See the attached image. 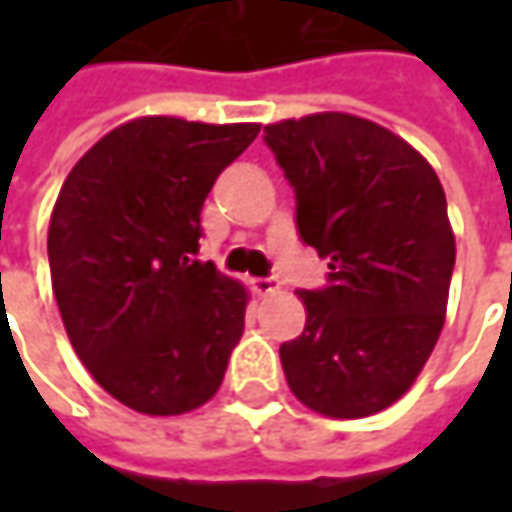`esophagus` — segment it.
<instances>
[{
	"label": "esophagus",
	"instance_id": "1",
	"mask_svg": "<svg viewBox=\"0 0 512 512\" xmlns=\"http://www.w3.org/2000/svg\"><path fill=\"white\" fill-rule=\"evenodd\" d=\"M253 290H256L259 296H273V293L282 290V282H279L276 276H259V279H253Z\"/></svg>",
	"mask_w": 512,
	"mask_h": 512
}]
</instances>
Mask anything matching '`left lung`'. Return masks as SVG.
<instances>
[{
  "instance_id": "obj_1",
  "label": "left lung",
  "mask_w": 512,
  "mask_h": 512,
  "mask_svg": "<svg viewBox=\"0 0 512 512\" xmlns=\"http://www.w3.org/2000/svg\"><path fill=\"white\" fill-rule=\"evenodd\" d=\"M265 145L296 193L302 242L330 259L299 290L302 336L279 347L296 399L359 419L402 399L442 333L456 242L436 170L376 122L313 113L267 125Z\"/></svg>"
}]
</instances>
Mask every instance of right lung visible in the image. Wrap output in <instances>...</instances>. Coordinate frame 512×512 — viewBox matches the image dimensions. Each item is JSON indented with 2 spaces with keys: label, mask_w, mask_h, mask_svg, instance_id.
<instances>
[{
  "label": "right lung",
  "mask_w": 512,
  "mask_h": 512,
  "mask_svg": "<svg viewBox=\"0 0 512 512\" xmlns=\"http://www.w3.org/2000/svg\"><path fill=\"white\" fill-rule=\"evenodd\" d=\"M259 125L145 116L76 162L48 227L53 296L76 356L148 416L205 404L245 330L247 290L199 262V213Z\"/></svg>",
  "instance_id": "obj_1"
}]
</instances>
